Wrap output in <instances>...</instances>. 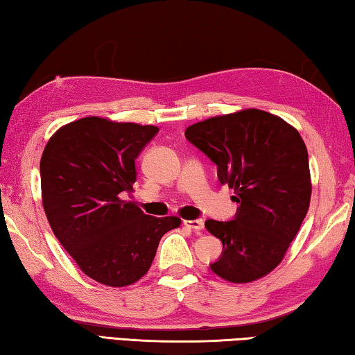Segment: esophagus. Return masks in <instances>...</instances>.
I'll list each match as a JSON object with an SVG mask.
<instances>
[{"label":"esophagus","instance_id":"34e87169","mask_svg":"<svg viewBox=\"0 0 355 355\" xmlns=\"http://www.w3.org/2000/svg\"><path fill=\"white\" fill-rule=\"evenodd\" d=\"M183 225L194 231H200L203 228V220L202 218H197V220H183Z\"/></svg>","mask_w":355,"mask_h":355}]
</instances>
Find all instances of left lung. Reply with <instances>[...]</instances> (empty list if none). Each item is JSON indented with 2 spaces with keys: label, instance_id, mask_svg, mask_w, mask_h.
I'll return each instance as SVG.
<instances>
[{
  "label": "left lung",
  "instance_id": "obj_1",
  "mask_svg": "<svg viewBox=\"0 0 355 355\" xmlns=\"http://www.w3.org/2000/svg\"><path fill=\"white\" fill-rule=\"evenodd\" d=\"M184 137L217 164L218 180L239 203L233 220L205 222L223 245L211 270L234 284L268 275L311 205L309 155L298 130L279 116L247 108L192 124Z\"/></svg>",
  "mask_w": 355,
  "mask_h": 355
}]
</instances>
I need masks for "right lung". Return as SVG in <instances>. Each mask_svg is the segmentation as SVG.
I'll return each mask as SVG.
<instances>
[{"mask_svg":"<svg viewBox=\"0 0 355 355\" xmlns=\"http://www.w3.org/2000/svg\"><path fill=\"white\" fill-rule=\"evenodd\" d=\"M158 127L77 119L49 138L40 159L42 202L53 233L89 278L125 287L149 272L158 243L178 228L124 197L137 182L135 159Z\"/></svg>","mask_w":355,"mask_h":355,"instance_id":"add662e5","label":"right lung"}]
</instances>
